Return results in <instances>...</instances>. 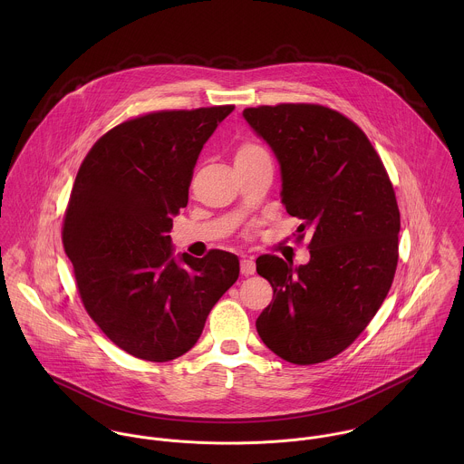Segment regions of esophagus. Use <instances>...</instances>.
Returning a JSON list of instances; mask_svg holds the SVG:
<instances>
[{"mask_svg":"<svg viewBox=\"0 0 464 464\" xmlns=\"http://www.w3.org/2000/svg\"><path fill=\"white\" fill-rule=\"evenodd\" d=\"M241 273L243 275H254L256 273V263L252 259H241Z\"/></svg>","mask_w":464,"mask_h":464,"instance_id":"obj_1","label":"esophagus"}]
</instances>
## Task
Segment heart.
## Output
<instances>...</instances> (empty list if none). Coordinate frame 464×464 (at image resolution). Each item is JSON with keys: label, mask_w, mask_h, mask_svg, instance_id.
I'll return each instance as SVG.
<instances>
[{"label": "heart", "mask_w": 464, "mask_h": 464, "mask_svg": "<svg viewBox=\"0 0 464 464\" xmlns=\"http://www.w3.org/2000/svg\"><path fill=\"white\" fill-rule=\"evenodd\" d=\"M263 150L259 148V146H256V144H243L241 148H239V151H237V155L236 157H245V155H254V153H261Z\"/></svg>", "instance_id": "obj_1"}]
</instances>
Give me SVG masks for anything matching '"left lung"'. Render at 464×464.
<instances>
[{
	"label": "left lung",
	"instance_id": "left-lung-1",
	"mask_svg": "<svg viewBox=\"0 0 464 464\" xmlns=\"http://www.w3.org/2000/svg\"><path fill=\"white\" fill-rule=\"evenodd\" d=\"M273 150L282 203L311 236L307 265L261 256L273 300L256 325L266 346L293 364L348 348L381 309L398 263L400 212L381 157L353 121L324 105L243 111Z\"/></svg>",
	"mask_w": 464,
	"mask_h": 464
}]
</instances>
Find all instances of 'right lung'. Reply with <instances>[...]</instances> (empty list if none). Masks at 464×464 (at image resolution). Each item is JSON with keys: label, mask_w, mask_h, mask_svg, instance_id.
Wrapping results in <instances>:
<instances>
[{"label": "right lung", "mask_w": 464, "mask_h": 464, "mask_svg": "<svg viewBox=\"0 0 464 464\" xmlns=\"http://www.w3.org/2000/svg\"><path fill=\"white\" fill-rule=\"evenodd\" d=\"M234 105L160 111L100 137L67 203L63 243L85 311L137 359L189 352L239 259L210 250L173 256V216L188 205L199 151Z\"/></svg>", "instance_id": "1"}]
</instances>
